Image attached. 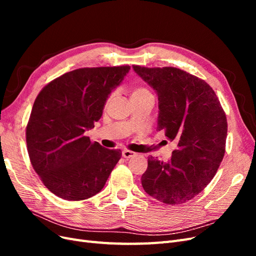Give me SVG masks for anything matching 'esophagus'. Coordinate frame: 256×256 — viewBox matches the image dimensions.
I'll use <instances>...</instances> for the list:
<instances>
[{
  "label": "esophagus",
  "mask_w": 256,
  "mask_h": 256,
  "mask_svg": "<svg viewBox=\"0 0 256 256\" xmlns=\"http://www.w3.org/2000/svg\"><path fill=\"white\" fill-rule=\"evenodd\" d=\"M122 157H124V158L128 159V158H131V157L136 156V154L134 152H131V150H122Z\"/></svg>",
  "instance_id": "1"
}]
</instances>
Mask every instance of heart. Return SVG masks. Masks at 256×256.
I'll return each instance as SVG.
<instances>
[{
    "instance_id": "1",
    "label": "heart",
    "mask_w": 256,
    "mask_h": 256,
    "mask_svg": "<svg viewBox=\"0 0 256 256\" xmlns=\"http://www.w3.org/2000/svg\"><path fill=\"white\" fill-rule=\"evenodd\" d=\"M148 95H152L150 94V92L147 90V88H143V86H138V88H134L132 90H131V92H130V98L132 99V98H138V97H143V96H148ZM110 100H111V97L108 99V102H106V104H109L110 102Z\"/></svg>"
}]
</instances>
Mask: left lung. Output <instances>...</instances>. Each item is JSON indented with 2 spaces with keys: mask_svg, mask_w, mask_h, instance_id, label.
I'll return each instance as SVG.
<instances>
[{
  "mask_svg": "<svg viewBox=\"0 0 256 256\" xmlns=\"http://www.w3.org/2000/svg\"><path fill=\"white\" fill-rule=\"evenodd\" d=\"M132 67L157 92V130L178 142L168 162L148 157L143 189L168 205L188 202L210 182L224 157L226 113L214 90L196 76L174 67Z\"/></svg>",
  "mask_w": 256,
  "mask_h": 256,
  "instance_id": "8db88e82",
  "label": "left lung"
}]
</instances>
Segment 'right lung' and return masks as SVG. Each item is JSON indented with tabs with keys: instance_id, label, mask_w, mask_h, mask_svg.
Returning a JSON list of instances; mask_svg holds the SVG:
<instances>
[{
	"instance_id": "right-lung-1",
	"label": "right lung",
	"mask_w": 256,
	"mask_h": 256,
	"mask_svg": "<svg viewBox=\"0 0 256 256\" xmlns=\"http://www.w3.org/2000/svg\"><path fill=\"white\" fill-rule=\"evenodd\" d=\"M130 66L79 68L54 79L36 97L26 126L30 164L56 196L82 200L104 187L120 150L92 143L84 132L102 118L106 99Z\"/></svg>"
}]
</instances>
